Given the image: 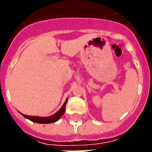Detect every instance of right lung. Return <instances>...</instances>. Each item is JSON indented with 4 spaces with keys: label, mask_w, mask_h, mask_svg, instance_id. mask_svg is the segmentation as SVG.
<instances>
[{
    "label": "right lung",
    "mask_w": 152,
    "mask_h": 152,
    "mask_svg": "<svg viewBox=\"0 0 152 152\" xmlns=\"http://www.w3.org/2000/svg\"><path fill=\"white\" fill-rule=\"evenodd\" d=\"M67 102L68 99H66V101L64 102V105L62 106V107L61 108L58 112L53 114V115L50 116V117H46V118H39V117H33V116H27L25 115V114H23L21 113L24 118L29 119L31 121H34V122L36 123H40V124H50V123H53L56 122L57 121H58L60 119V118L61 117L63 114L65 112V106H66Z\"/></svg>",
    "instance_id": "1"
}]
</instances>
